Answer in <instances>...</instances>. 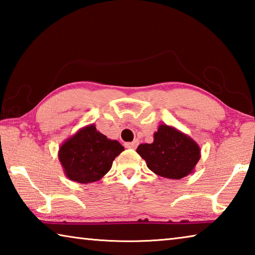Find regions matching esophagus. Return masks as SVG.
Instances as JSON below:
<instances>
[{"label": "esophagus", "instance_id": "obj_1", "mask_svg": "<svg viewBox=\"0 0 255 255\" xmlns=\"http://www.w3.org/2000/svg\"><path fill=\"white\" fill-rule=\"evenodd\" d=\"M138 145V141L135 140V141H131V143H126L125 144V147L126 148H136V146Z\"/></svg>", "mask_w": 255, "mask_h": 255}]
</instances>
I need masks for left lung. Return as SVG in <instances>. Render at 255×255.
Returning a JSON list of instances; mask_svg holds the SVG:
<instances>
[{"label":"left lung","mask_w":255,"mask_h":255,"mask_svg":"<svg viewBox=\"0 0 255 255\" xmlns=\"http://www.w3.org/2000/svg\"><path fill=\"white\" fill-rule=\"evenodd\" d=\"M136 152L155 174L175 180L191 173L200 158L199 145L167 125L158 127L152 144H140Z\"/></svg>","instance_id":"obj_1"}]
</instances>
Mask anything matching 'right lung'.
I'll return each instance as SVG.
<instances>
[{"instance_id":"obj_1","label":"right lung","mask_w":255,"mask_h":255,"mask_svg":"<svg viewBox=\"0 0 255 255\" xmlns=\"http://www.w3.org/2000/svg\"><path fill=\"white\" fill-rule=\"evenodd\" d=\"M123 150L119 141L108 139L94 125H89L64 141L58 158L68 179L90 183L105 176Z\"/></svg>"}]
</instances>
